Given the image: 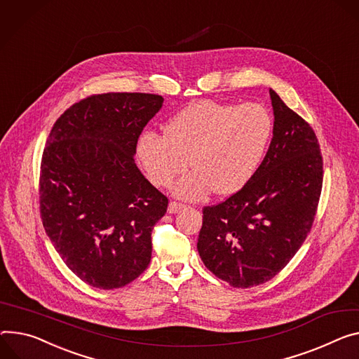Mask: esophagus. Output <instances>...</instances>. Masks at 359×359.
<instances>
[{
    "label": "esophagus",
    "instance_id": "esophagus-1",
    "mask_svg": "<svg viewBox=\"0 0 359 359\" xmlns=\"http://www.w3.org/2000/svg\"><path fill=\"white\" fill-rule=\"evenodd\" d=\"M183 206H184V205H182V203H179V202H175V201H172V202L169 203V208H168V210H169V213H175V212L180 210Z\"/></svg>",
    "mask_w": 359,
    "mask_h": 359
}]
</instances>
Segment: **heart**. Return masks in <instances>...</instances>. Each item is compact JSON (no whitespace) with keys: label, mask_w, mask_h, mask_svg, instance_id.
<instances>
[{"label":"heart","mask_w":359,"mask_h":359,"mask_svg":"<svg viewBox=\"0 0 359 359\" xmlns=\"http://www.w3.org/2000/svg\"><path fill=\"white\" fill-rule=\"evenodd\" d=\"M273 126V116L262 103L201 100L175 114L165 126V136L142 135L137 156L157 187L183 173L190 158L194 170L173 187L183 199H202L212 189L219 196H231L256 175Z\"/></svg>","instance_id":"heart-1"}]
</instances>
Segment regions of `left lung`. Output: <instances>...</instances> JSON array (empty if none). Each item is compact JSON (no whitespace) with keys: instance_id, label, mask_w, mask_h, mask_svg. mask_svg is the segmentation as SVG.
Returning <instances> with one entry per match:
<instances>
[{"instance_id":"obj_1","label":"left lung","mask_w":359,"mask_h":359,"mask_svg":"<svg viewBox=\"0 0 359 359\" xmlns=\"http://www.w3.org/2000/svg\"><path fill=\"white\" fill-rule=\"evenodd\" d=\"M273 137L252 180L226 201L203 208L198 250L205 266L233 287L278 275L315 220L323 161L313 128L269 90Z\"/></svg>"}]
</instances>
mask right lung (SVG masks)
<instances>
[{"mask_svg": "<svg viewBox=\"0 0 359 359\" xmlns=\"http://www.w3.org/2000/svg\"><path fill=\"white\" fill-rule=\"evenodd\" d=\"M161 104L158 94H93L64 111L47 139L43 226L64 264L90 286H126L150 264L151 231L169 201L137 169L135 154Z\"/></svg>", "mask_w": 359, "mask_h": 359, "instance_id": "add662e5", "label": "right lung"}]
</instances>
